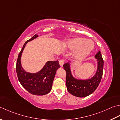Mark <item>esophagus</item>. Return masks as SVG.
<instances>
[{
    "mask_svg": "<svg viewBox=\"0 0 120 120\" xmlns=\"http://www.w3.org/2000/svg\"><path fill=\"white\" fill-rule=\"evenodd\" d=\"M65 62V61L63 59V60H59V64H60V66H63V65L64 64Z\"/></svg>",
    "mask_w": 120,
    "mask_h": 120,
    "instance_id": "obj_1",
    "label": "esophagus"
}]
</instances>
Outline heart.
Here are the masks:
<instances>
[{"label": "heart", "instance_id": "1", "mask_svg": "<svg viewBox=\"0 0 120 120\" xmlns=\"http://www.w3.org/2000/svg\"><path fill=\"white\" fill-rule=\"evenodd\" d=\"M71 50H75L74 56L78 60H83L89 56L94 47V42L81 37H76L68 41L66 45Z\"/></svg>", "mask_w": 120, "mask_h": 120}]
</instances>
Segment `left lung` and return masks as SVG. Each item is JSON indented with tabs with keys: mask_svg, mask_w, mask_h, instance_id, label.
Here are the masks:
<instances>
[{
	"mask_svg": "<svg viewBox=\"0 0 120 120\" xmlns=\"http://www.w3.org/2000/svg\"><path fill=\"white\" fill-rule=\"evenodd\" d=\"M95 57L97 62L96 74L91 79L86 80L77 79L72 76L69 61L64 64V69L66 72V84L68 91L71 94L78 97H84L93 93L97 89L102 76L104 60L100 51L95 55Z\"/></svg>",
	"mask_w": 120,
	"mask_h": 120,
	"instance_id": "obj_1",
	"label": "left lung"
}]
</instances>
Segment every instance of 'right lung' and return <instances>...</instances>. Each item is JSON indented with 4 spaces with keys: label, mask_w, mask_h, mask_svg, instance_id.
I'll list each match as a JSON object with an SVG mask.
<instances>
[{
    "label": "right lung",
    "mask_w": 120,
    "mask_h": 120,
    "mask_svg": "<svg viewBox=\"0 0 120 120\" xmlns=\"http://www.w3.org/2000/svg\"><path fill=\"white\" fill-rule=\"evenodd\" d=\"M38 37L36 34L24 43L17 60L16 70L19 81L24 89L31 94L44 95L49 93L52 89L56 72L60 68L58 61H48L42 69L35 74L25 71L21 63V56L27 43Z\"/></svg>",
    "instance_id": "right-lung-1"
}]
</instances>
